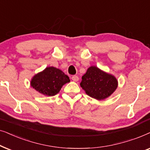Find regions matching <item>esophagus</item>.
I'll list each match as a JSON object with an SVG mask.
<instances>
[{
	"mask_svg": "<svg viewBox=\"0 0 150 150\" xmlns=\"http://www.w3.org/2000/svg\"><path fill=\"white\" fill-rule=\"evenodd\" d=\"M71 79H72V80L74 81H77L79 80V77H78V76H77V75H73V76L71 77Z\"/></svg>",
	"mask_w": 150,
	"mask_h": 150,
	"instance_id": "34e87169",
	"label": "esophagus"
}]
</instances>
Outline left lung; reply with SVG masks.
<instances>
[{
    "label": "left lung",
    "mask_w": 150,
    "mask_h": 150,
    "mask_svg": "<svg viewBox=\"0 0 150 150\" xmlns=\"http://www.w3.org/2000/svg\"><path fill=\"white\" fill-rule=\"evenodd\" d=\"M80 86L90 97L98 100L104 99L112 94L118 82L113 75L101 71L96 67H91L81 77Z\"/></svg>",
    "instance_id": "obj_1"
}]
</instances>
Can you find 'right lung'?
Masks as SVG:
<instances>
[{
  "mask_svg": "<svg viewBox=\"0 0 150 150\" xmlns=\"http://www.w3.org/2000/svg\"><path fill=\"white\" fill-rule=\"evenodd\" d=\"M69 81V77L64 72L51 67L35 75L32 79L31 85L44 95L54 96L59 93L64 84Z\"/></svg>",
  "mask_w": 150,
  "mask_h": 150,
  "instance_id": "add662e5",
  "label": "right lung"
}]
</instances>
